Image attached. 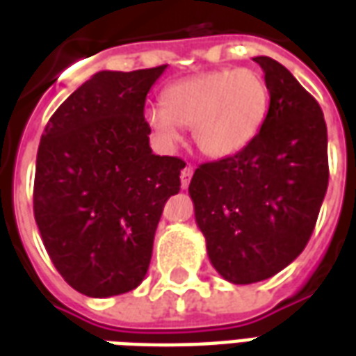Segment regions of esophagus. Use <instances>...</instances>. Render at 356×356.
<instances>
[{
    "label": "esophagus",
    "instance_id": "obj_1",
    "mask_svg": "<svg viewBox=\"0 0 356 356\" xmlns=\"http://www.w3.org/2000/svg\"><path fill=\"white\" fill-rule=\"evenodd\" d=\"M193 173H194V168L188 163V165H185V170L181 171V186L183 188H186L188 186V183H191V179H193Z\"/></svg>",
    "mask_w": 356,
    "mask_h": 356
}]
</instances>
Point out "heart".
<instances>
[{"label": "heart", "instance_id": "heart-1", "mask_svg": "<svg viewBox=\"0 0 356 356\" xmlns=\"http://www.w3.org/2000/svg\"><path fill=\"white\" fill-rule=\"evenodd\" d=\"M268 110V86L252 68L196 74L165 88L162 106L147 110L156 137L173 145L179 128L193 129L202 154L229 158L246 148L261 129Z\"/></svg>", "mask_w": 356, "mask_h": 356}]
</instances>
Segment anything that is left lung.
Here are the masks:
<instances>
[{"label":"left lung","mask_w":356,"mask_h":356,"mask_svg":"<svg viewBox=\"0 0 356 356\" xmlns=\"http://www.w3.org/2000/svg\"><path fill=\"white\" fill-rule=\"evenodd\" d=\"M268 112L234 156L198 165L188 194L211 265L232 284L288 267L313 234L328 188V133L321 104L270 57H255Z\"/></svg>","instance_id":"8db88e82"}]
</instances>
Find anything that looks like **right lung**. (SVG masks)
Returning <instances> with one entry per match:
<instances>
[{"mask_svg":"<svg viewBox=\"0 0 356 356\" xmlns=\"http://www.w3.org/2000/svg\"><path fill=\"white\" fill-rule=\"evenodd\" d=\"M163 70L97 72L58 106L40 140L35 223L55 268L89 298L143 282L163 206L181 188L185 162L148 145L145 101Z\"/></svg>","mask_w":356,"mask_h":356,"instance_id":"right-lung-1","label":"right lung"}]
</instances>
